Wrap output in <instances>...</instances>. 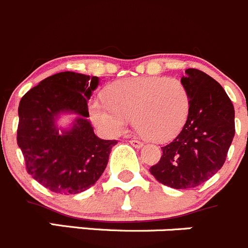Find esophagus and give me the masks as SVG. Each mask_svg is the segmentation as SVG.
Instances as JSON below:
<instances>
[{"label": "esophagus", "mask_w": 248, "mask_h": 248, "mask_svg": "<svg viewBox=\"0 0 248 248\" xmlns=\"http://www.w3.org/2000/svg\"><path fill=\"white\" fill-rule=\"evenodd\" d=\"M130 144H131L132 147H135V148H141L142 146H143V143H142L141 141H139V140H130Z\"/></svg>", "instance_id": "esophagus-1"}]
</instances>
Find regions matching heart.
<instances>
[{
  "mask_svg": "<svg viewBox=\"0 0 248 248\" xmlns=\"http://www.w3.org/2000/svg\"><path fill=\"white\" fill-rule=\"evenodd\" d=\"M190 111V95L177 78L137 77L113 83L104 95L89 104V116L101 131L123 134L134 116L143 136L165 142L182 130Z\"/></svg>",
  "mask_w": 248,
  "mask_h": 248,
  "instance_id": "heart-1",
  "label": "heart"
}]
</instances>
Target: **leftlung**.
Here are the masks:
<instances>
[{
	"label": "left lung",
	"instance_id": "left-lung-1",
	"mask_svg": "<svg viewBox=\"0 0 248 248\" xmlns=\"http://www.w3.org/2000/svg\"><path fill=\"white\" fill-rule=\"evenodd\" d=\"M181 82L190 95L189 116L149 171L163 185L189 189L206 182L224 164L235 135V111L222 85L202 71L187 68Z\"/></svg>",
	"mask_w": 248,
	"mask_h": 248
}]
</instances>
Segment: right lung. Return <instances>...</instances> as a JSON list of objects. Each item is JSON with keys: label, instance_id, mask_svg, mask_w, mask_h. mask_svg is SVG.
Returning a JSON list of instances; mask_svg holds the SVG:
<instances>
[{"label": "right lung", "instance_id": "1", "mask_svg": "<svg viewBox=\"0 0 248 248\" xmlns=\"http://www.w3.org/2000/svg\"><path fill=\"white\" fill-rule=\"evenodd\" d=\"M99 77L66 71L46 78L19 104L18 141L26 170L43 187L59 194H78L96 183L116 140H101L89 122L88 100ZM63 114L76 117L57 125Z\"/></svg>", "mask_w": 248, "mask_h": 248}]
</instances>
